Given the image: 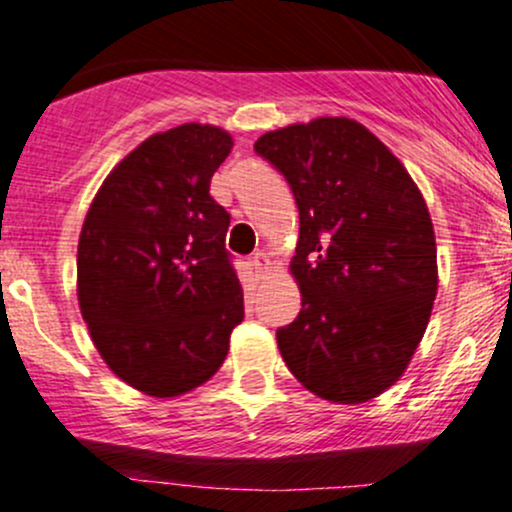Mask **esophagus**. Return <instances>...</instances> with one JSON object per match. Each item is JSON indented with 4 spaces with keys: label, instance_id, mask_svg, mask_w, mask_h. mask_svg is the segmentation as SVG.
<instances>
[{
    "label": "esophagus",
    "instance_id": "34e87169",
    "mask_svg": "<svg viewBox=\"0 0 512 512\" xmlns=\"http://www.w3.org/2000/svg\"><path fill=\"white\" fill-rule=\"evenodd\" d=\"M252 267H255L260 274H267V272H269V257H267V252L257 250L255 255H252Z\"/></svg>",
    "mask_w": 512,
    "mask_h": 512
}]
</instances>
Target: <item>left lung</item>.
Masks as SVG:
<instances>
[{"label": "left lung", "instance_id": "8db88e82", "mask_svg": "<svg viewBox=\"0 0 512 512\" xmlns=\"http://www.w3.org/2000/svg\"><path fill=\"white\" fill-rule=\"evenodd\" d=\"M289 180L301 228L291 274L301 313L276 330L313 395L361 404L407 370L438 293L436 233L402 161L361 122L317 117L255 142Z\"/></svg>", "mask_w": 512, "mask_h": 512}]
</instances>
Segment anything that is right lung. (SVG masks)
I'll return each mask as SVG.
<instances>
[{"label":"right lung","instance_id":"right-lung-1","mask_svg":"<svg viewBox=\"0 0 512 512\" xmlns=\"http://www.w3.org/2000/svg\"><path fill=\"white\" fill-rule=\"evenodd\" d=\"M233 149L214 125L151 134L103 180L81 226L76 296L122 383L168 399L204 385L243 322L226 250L231 216L209 195Z\"/></svg>","mask_w":512,"mask_h":512}]
</instances>
